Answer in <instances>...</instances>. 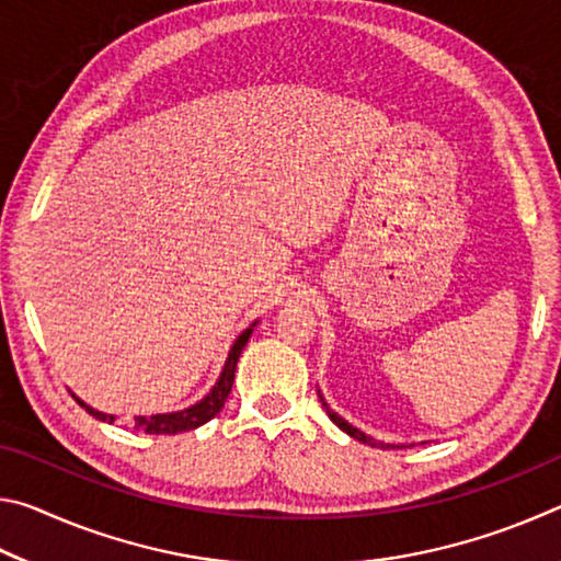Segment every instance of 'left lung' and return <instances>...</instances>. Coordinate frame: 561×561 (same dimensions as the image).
Listing matches in <instances>:
<instances>
[{
    "instance_id": "1",
    "label": "left lung",
    "mask_w": 561,
    "mask_h": 561,
    "mask_svg": "<svg viewBox=\"0 0 561 561\" xmlns=\"http://www.w3.org/2000/svg\"><path fill=\"white\" fill-rule=\"evenodd\" d=\"M321 398V396H319ZM321 405H324L327 408V413H329V417H331V421H334L336 425H339V428L341 431H344V433H348L351 435V438H356V440H360V443H366V445H381V448H401V445H383V443H376L374 438H368V435L366 433H360L358 428H354V425H348L346 421H344V417H339L334 411H329V405L324 403V398H321Z\"/></svg>"
}]
</instances>
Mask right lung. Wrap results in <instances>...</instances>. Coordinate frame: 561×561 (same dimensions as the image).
Masks as SVG:
<instances>
[{
	"label": "right lung",
	"mask_w": 561,
	"mask_h": 561,
	"mask_svg": "<svg viewBox=\"0 0 561 561\" xmlns=\"http://www.w3.org/2000/svg\"><path fill=\"white\" fill-rule=\"evenodd\" d=\"M252 336V329H247L240 334V339L234 341V346L230 351V356H227L225 360V368L220 374V381L215 383V388L210 393H207L201 403L190 405L185 408V411L180 413H160V415H138L136 417V431H144V433H150V435H175V433H185V431H195L197 425H203L210 421V417H215L217 413L222 411V405L227 401V396H230L232 391V383H234V368H237V358H240L242 348L247 344V339ZM81 403V401H79ZM87 411L99 417V421H106V423H113L116 417L113 415H106V413H99L93 411V408H89L87 403H81Z\"/></svg>",
	"instance_id": "obj_1"
}]
</instances>
